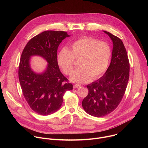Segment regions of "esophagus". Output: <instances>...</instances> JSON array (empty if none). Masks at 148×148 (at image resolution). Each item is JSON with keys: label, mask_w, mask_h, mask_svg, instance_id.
Instances as JSON below:
<instances>
[{"label": "esophagus", "mask_w": 148, "mask_h": 148, "mask_svg": "<svg viewBox=\"0 0 148 148\" xmlns=\"http://www.w3.org/2000/svg\"><path fill=\"white\" fill-rule=\"evenodd\" d=\"M79 87H81V85H79V84H74V85L73 86L74 88H77Z\"/></svg>", "instance_id": "esophagus-1"}]
</instances>
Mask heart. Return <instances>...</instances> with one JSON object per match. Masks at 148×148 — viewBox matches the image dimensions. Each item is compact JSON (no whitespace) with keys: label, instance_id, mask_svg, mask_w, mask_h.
Instances as JSON below:
<instances>
[{"label":"heart","instance_id":"heart-1","mask_svg":"<svg viewBox=\"0 0 148 148\" xmlns=\"http://www.w3.org/2000/svg\"><path fill=\"white\" fill-rule=\"evenodd\" d=\"M111 56L109 45L91 37L80 38L66 47L60 50L57 62L62 71L71 75L74 70L75 59L79 60L80 68L71 76V81L84 83L101 75L108 68Z\"/></svg>","mask_w":148,"mask_h":148}]
</instances>
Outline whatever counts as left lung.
<instances>
[{"label":"left lung","mask_w":148,"mask_h":148,"mask_svg":"<svg viewBox=\"0 0 148 148\" xmlns=\"http://www.w3.org/2000/svg\"><path fill=\"white\" fill-rule=\"evenodd\" d=\"M103 32L113 43L111 61L102 77L87 86L88 94L82 102L85 111L95 117L107 115L116 108L124 95L130 76V62L122 41L108 32Z\"/></svg>","instance_id":"8db88e82"}]
</instances>
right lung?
<instances>
[{
	"mask_svg": "<svg viewBox=\"0 0 148 148\" xmlns=\"http://www.w3.org/2000/svg\"><path fill=\"white\" fill-rule=\"evenodd\" d=\"M67 32L47 30L33 37L27 43L21 56L18 79L23 94L32 110L41 115L57 111L63 102V96L73 85L61 73L57 62V49L67 37ZM38 55L48 64L45 70L37 73L31 69L30 58Z\"/></svg>",
	"mask_w": 148,
	"mask_h": 148,
	"instance_id": "right-lung-1",
	"label": "right lung"
}]
</instances>
